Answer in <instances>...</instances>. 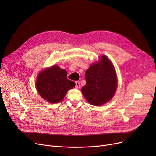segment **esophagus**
<instances>
[{"label": "esophagus", "instance_id": "esophagus-1", "mask_svg": "<svg viewBox=\"0 0 156 156\" xmlns=\"http://www.w3.org/2000/svg\"><path fill=\"white\" fill-rule=\"evenodd\" d=\"M75 84H76V88H80L81 85H80V83L79 82V81H76Z\"/></svg>", "mask_w": 156, "mask_h": 156}]
</instances>
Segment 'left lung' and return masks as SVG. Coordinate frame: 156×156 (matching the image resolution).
<instances>
[{
  "label": "left lung",
  "mask_w": 156,
  "mask_h": 156,
  "mask_svg": "<svg viewBox=\"0 0 156 156\" xmlns=\"http://www.w3.org/2000/svg\"><path fill=\"white\" fill-rule=\"evenodd\" d=\"M86 85L81 92L88 102L99 106L109 102L117 89L115 69L108 57L102 55L85 72Z\"/></svg>",
  "instance_id": "obj_1"
}]
</instances>
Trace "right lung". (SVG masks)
I'll use <instances>...</instances> for the list:
<instances>
[{
    "label": "right lung",
    "mask_w": 156,
    "mask_h": 156,
    "mask_svg": "<svg viewBox=\"0 0 156 156\" xmlns=\"http://www.w3.org/2000/svg\"><path fill=\"white\" fill-rule=\"evenodd\" d=\"M35 85L40 95L50 103L61 102L69 90L75 87V83L67 78V71L57 65L41 71Z\"/></svg>",
    "instance_id": "1"
}]
</instances>
